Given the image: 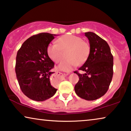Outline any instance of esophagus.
Segmentation results:
<instances>
[{
  "instance_id": "34e87169",
  "label": "esophagus",
  "mask_w": 131,
  "mask_h": 131,
  "mask_svg": "<svg viewBox=\"0 0 131 131\" xmlns=\"http://www.w3.org/2000/svg\"><path fill=\"white\" fill-rule=\"evenodd\" d=\"M63 74L60 72H56L51 77V82L53 84H57L62 81Z\"/></svg>"
}]
</instances>
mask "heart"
<instances>
[{
  "label": "heart",
  "mask_w": 131,
  "mask_h": 131,
  "mask_svg": "<svg viewBox=\"0 0 131 131\" xmlns=\"http://www.w3.org/2000/svg\"><path fill=\"white\" fill-rule=\"evenodd\" d=\"M57 43H51L48 45L47 51L48 56L54 62L59 63L62 60L63 51H67L68 59L59 64V70L69 72L78 64L84 63L90 52V47L88 42L81 38L72 35H66L57 40Z\"/></svg>",
  "instance_id": "heart-1"
}]
</instances>
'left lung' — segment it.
I'll return each instance as SVG.
<instances>
[{
    "label": "left lung",
    "instance_id": "obj_1",
    "mask_svg": "<svg viewBox=\"0 0 131 131\" xmlns=\"http://www.w3.org/2000/svg\"><path fill=\"white\" fill-rule=\"evenodd\" d=\"M84 34L89 41L90 52L88 60L78 69L84 71V74L74 72L79 77L74 89L81 98L93 101L108 90L113 75V56L105 40L93 32Z\"/></svg>",
    "mask_w": 131,
    "mask_h": 131
}]
</instances>
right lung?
Instances as JSON below:
<instances>
[{"instance_id":"1","label":"right lung","mask_w":131,"mask_h":131,"mask_svg":"<svg viewBox=\"0 0 131 131\" xmlns=\"http://www.w3.org/2000/svg\"><path fill=\"white\" fill-rule=\"evenodd\" d=\"M56 35L48 33L35 35L24 41L17 52L15 73L19 86L23 93L34 101L47 100L57 91L50 80L54 63L47 51Z\"/></svg>"}]
</instances>
